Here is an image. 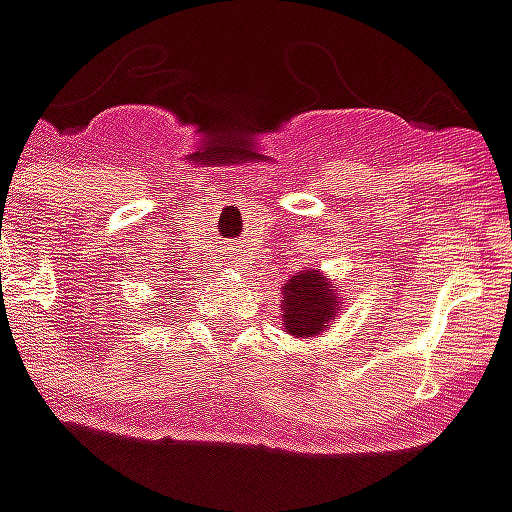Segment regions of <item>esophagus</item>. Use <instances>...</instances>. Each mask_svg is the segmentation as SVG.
I'll return each mask as SVG.
<instances>
[{
	"label": "esophagus",
	"mask_w": 512,
	"mask_h": 512,
	"mask_svg": "<svg viewBox=\"0 0 512 512\" xmlns=\"http://www.w3.org/2000/svg\"><path fill=\"white\" fill-rule=\"evenodd\" d=\"M236 267H239V270H242V262H239V259H236Z\"/></svg>",
	"instance_id": "esophagus-1"
}]
</instances>
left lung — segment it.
Wrapping results in <instances>:
<instances>
[{
  "mask_svg": "<svg viewBox=\"0 0 512 512\" xmlns=\"http://www.w3.org/2000/svg\"><path fill=\"white\" fill-rule=\"evenodd\" d=\"M340 306L337 292L317 270H301L284 287V326L298 337H315L323 331Z\"/></svg>",
  "mask_w": 512,
  "mask_h": 512,
  "instance_id": "8db88e82",
  "label": "left lung"
}]
</instances>
